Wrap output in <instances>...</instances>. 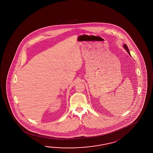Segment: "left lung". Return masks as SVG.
<instances>
[{
  "label": "left lung",
  "mask_w": 153,
  "mask_h": 153,
  "mask_svg": "<svg viewBox=\"0 0 153 153\" xmlns=\"http://www.w3.org/2000/svg\"><path fill=\"white\" fill-rule=\"evenodd\" d=\"M123 47H124V49H126V50H127L128 53L129 54V55H130L129 50V49H128V46H127V45H126V44H124V45H123Z\"/></svg>",
  "instance_id": "8db88e82"
}]
</instances>
